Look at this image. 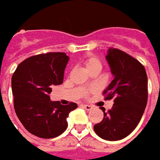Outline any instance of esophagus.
Returning <instances> with one entry per match:
<instances>
[{
	"label": "esophagus",
	"instance_id": "34e87169",
	"mask_svg": "<svg viewBox=\"0 0 160 160\" xmlns=\"http://www.w3.org/2000/svg\"><path fill=\"white\" fill-rule=\"evenodd\" d=\"M82 107H83L84 109H86V110H91V109L92 108V105H87V104H83Z\"/></svg>",
	"mask_w": 160,
	"mask_h": 160
}]
</instances>
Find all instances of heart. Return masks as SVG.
<instances>
[{
    "label": "heart",
    "instance_id": "b5f03b06",
    "mask_svg": "<svg viewBox=\"0 0 160 160\" xmlns=\"http://www.w3.org/2000/svg\"><path fill=\"white\" fill-rule=\"evenodd\" d=\"M84 67L86 68V70L89 73L92 72V71H97V72H101L102 68V62L95 57H90L87 58L84 61H83Z\"/></svg>",
    "mask_w": 160,
    "mask_h": 160
}]
</instances>
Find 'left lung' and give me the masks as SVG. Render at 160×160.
<instances>
[{
    "instance_id": "obj_1",
    "label": "left lung",
    "mask_w": 160,
    "mask_h": 160,
    "mask_svg": "<svg viewBox=\"0 0 160 160\" xmlns=\"http://www.w3.org/2000/svg\"><path fill=\"white\" fill-rule=\"evenodd\" d=\"M114 79L103 91L105 100H113V107L94 132L107 141L128 136L139 124L148 100V78L144 67L137 59L118 49L109 48L106 56Z\"/></svg>"
}]
</instances>
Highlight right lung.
<instances>
[{
    "mask_svg": "<svg viewBox=\"0 0 160 160\" xmlns=\"http://www.w3.org/2000/svg\"><path fill=\"white\" fill-rule=\"evenodd\" d=\"M69 57L64 52L32 56L18 65L11 78L14 108L24 127L35 136L54 138L68 127L67 118L77 103L52 102L54 85L63 83Z\"/></svg>",
    "mask_w": 160,
    "mask_h": 160,
    "instance_id": "obj_1",
    "label": "right lung"
}]
</instances>
